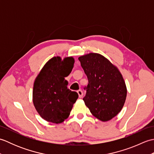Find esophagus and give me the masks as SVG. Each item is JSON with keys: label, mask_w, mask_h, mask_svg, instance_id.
<instances>
[{"label": "esophagus", "mask_w": 154, "mask_h": 154, "mask_svg": "<svg viewBox=\"0 0 154 154\" xmlns=\"http://www.w3.org/2000/svg\"><path fill=\"white\" fill-rule=\"evenodd\" d=\"M77 93H78V94H79V98H82L83 97V93L82 91H81V90H78L77 91Z\"/></svg>", "instance_id": "1"}]
</instances>
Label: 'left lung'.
I'll list each match as a JSON object with an SVG mask.
<instances>
[{
	"label": "left lung",
	"mask_w": 154,
	"mask_h": 154,
	"mask_svg": "<svg viewBox=\"0 0 154 154\" xmlns=\"http://www.w3.org/2000/svg\"><path fill=\"white\" fill-rule=\"evenodd\" d=\"M88 83L83 100L91 112L103 122L122 110L125 103L126 84L119 69L103 55L91 53L79 57Z\"/></svg>",
	"instance_id": "8db88e82"
}]
</instances>
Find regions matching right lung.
<instances>
[{"label":"right lung","mask_w":154,"mask_h":154,"mask_svg":"<svg viewBox=\"0 0 154 154\" xmlns=\"http://www.w3.org/2000/svg\"><path fill=\"white\" fill-rule=\"evenodd\" d=\"M74 59L61 61L60 57L49 60L35 80L33 103L42 119L53 123H61L69 115L73 104L79 95L67 89L65 79L72 71Z\"/></svg>","instance_id":"right-lung-1"}]
</instances>
